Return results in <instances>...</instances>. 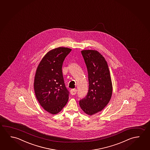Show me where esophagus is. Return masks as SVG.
<instances>
[{
    "instance_id": "esophagus-1",
    "label": "esophagus",
    "mask_w": 150,
    "mask_h": 150,
    "mask_svg": "<svg viewBox=\"0 0 150 150\" xmlns=\"http://www.w3.org/2000/svg\"><path fill=\"white\" fill-rule=\"evenodd\" d=\"M76 92H77L76 89H71V93L72 95H75L76 93Z\"/></svg>"
}]
</instances>
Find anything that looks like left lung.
I'll return each mask as SVG.
<instances>
[{
	"mask_svg": "<svg viewBox=\"0 0 150 150\" xmlns=\"http://www.w3.org/2000/svg\"><path fill=\"white\" fill-rule=\"evenodd\" d=\"M88 75L89 88L79 106L85 113L92 115L101 111L109 103L112 85L107 62L96 50L81 51Z\"/></svg>",
	"mask_w": 150,
	"mask_h": 150,
	"instance_id": "1",
	"label": "left lung"
}]
</instances>
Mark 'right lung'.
<instances>
[{
  "label": "right lung",
  "mask_w": 150,
  "mask_h": 150,
  "mask_svg": "<svg viewBox=\"0 0 150 150\" xmlns=\"http://www.w3.org/2000/svg\"><path fill=\"white\" fill-rule=\"evenodd\" d=\"M71 51L64 47L51 50L37 67L34 81L36 98L44 110L52 115L59 112L69 100V92L62 69L64 59Z\"/></svg>",
  "instance_id": "obj_1"
}]
</instances>
